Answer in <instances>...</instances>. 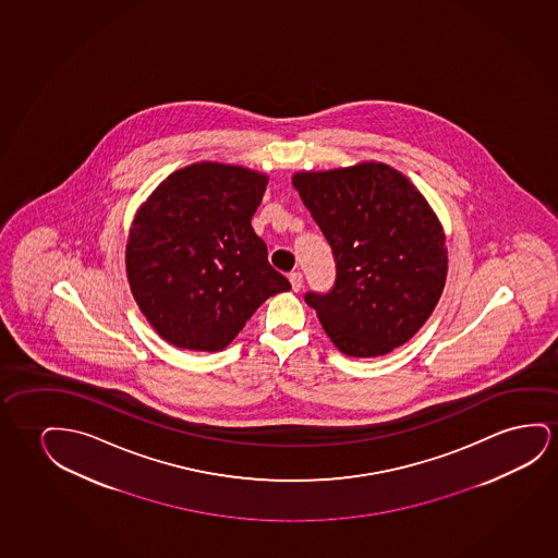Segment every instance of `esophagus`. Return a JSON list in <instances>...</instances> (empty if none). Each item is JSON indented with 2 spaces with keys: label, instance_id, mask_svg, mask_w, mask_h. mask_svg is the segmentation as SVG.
I'll list each match as a JSON object with an SVG mask.
<instances>
[{
  "label": "esophagus",
  "instance_id": "34e87169",
  "mask_svg": "<svg viewBox=\"0 0 558 558\" xmlns=\"http://www.w3.org/2000/svg\"><path fill=\"white\" fill-rule=\"evenodd\" d=\"M289 281H291L292 291L294 292H299L300 289H302V283H304V279H302V274H300V271H292V274L289 275Z\"/></svg>",
  "mask_w": 558,
  "mask_h": 558
}]
</instances>
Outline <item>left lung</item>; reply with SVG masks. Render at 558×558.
<instances>
[{"instance_id":"left-lung-1","label":"left lung","mask_w":558,"mask_h":558,"mask_svg":"<svg viewBox=\"0 0 558 558\" xmlns=\"http://www.w3.org/2000/svg\"><path fill=\"white\" fill-rule=\"evenodd\" d=\"M292 185L337 262L335 287L306 294L327 337L352 357L405 344L430 317L448 277L446 233L428 201L375 160L296 172Z\"/></svg>"}]
</instances>
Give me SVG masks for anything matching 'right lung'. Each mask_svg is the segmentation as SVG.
<instances>
[{"mask_svg":"<svg viewBox=\"0 0 558 558\" xmlns=\"http://www.w3.org/2000/svg\"><path fill=\"white\" fill-rule=\"evenodd\" d=\"M267 175L196 162L170 173L135 214L126 274L135 302L166 342L220 352L269 296L291 291L252 229Z\"/></svg>","mask_w":558,"mask_h":558,"instance_id":"obj_1","label":"right lung"}]
</instances>
